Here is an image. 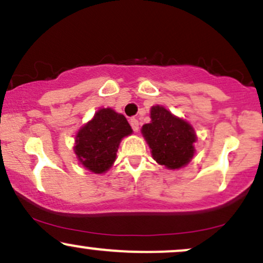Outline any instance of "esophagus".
<instances>
[{
	"instance_id": "34e87169",
	"label": "esophagus",
	"mask_w": 263,
	"mask_h": 263,
	"mask_svg": "<svg viewBox=\"0 0 263 263\" xmlns=\"http://www.w3.org/2000/svg\"><path fill=\"white\" fill-rule=\"evenodd\" d=\"M129 125H131L132 129L135 132H138V128H140V125H138V120L137 119H131L129 120Z\"/></svg>"
}]
</instances>
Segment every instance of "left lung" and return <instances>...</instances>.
<instances>
[{"instance_id":"1","label":"left lung","mask_w":263,"mask_h":263,"mask_svg":"<svg viewBox=\"0 0 263 263\" xmlns=\"http://www.w3.org/2000/svg\"><path fill=\"white\" fill-rule=\"evenodd\" d=\"M153 159L168 170H179L194 156V128L159 105L151 108V122L142 126Z\"/></svg>"}]
</instances>
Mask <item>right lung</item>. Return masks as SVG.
Returning a JSON list of instances; mask_svg holds the SVG:
<instances>
[{"label": "right lung", "instance_id": "add662e5", "mask_svg": "<svg viewBox=\"0 0 263 263\" xmlns=\"http://www.w3.org/2000/svg\"><path fill=\"white\" fill-rule=\"evenodd\" d=\"M132 134V128L121 114L112 108H100L79 129L74 152L87 171L101 174L112 167L120 142Z\"/></svg>", "mask_w": 263, "mask_h": 263}]
</instances>
